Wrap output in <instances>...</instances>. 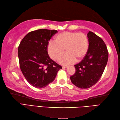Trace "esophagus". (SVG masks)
I'll list each match as a JSON object with an SVG mask.
<instances>
[{"label":"esophagus","mask_w":120,"mask_h":120,"mask_svg":"<svg viewBox=\"0 0 120 120\" xmlns=\"http://www.w3.org/2000/svg\"><path fill=\"white\" fill-rule=\"evenodd\" d=\"M67 67H68V66H63L62 67L63 68H67Z\"/></svg>","instance_id":"34e87169"}]
</instances>
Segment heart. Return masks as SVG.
I'll return each mask as SVG.
<instances>
[{"label": "heart", "mask_w": 120, "mask_h": 120, "mask_svg": "<svg viewBox=\"0 0 120 120\" xmlns=\"http://www.w3.org/2000/svg\"><path fill=\"white\" fill-rule=\"evenodd\" d=\"M89 41L86 34L82 32L66 31L55 36L54 41L48 45L47 52L54 60H58L65 50L66 54L61 57L60 62L63 65H70L81 60L87 52Z\"/></svg>", "instance_id": "b5f03b06"}]
</instances>
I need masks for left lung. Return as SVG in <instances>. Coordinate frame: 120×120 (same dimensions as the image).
<instances>
[{
  "mask_svg": "<svg viewBox=\"0 0 120 120\" xmlns=\"http://www.w3.org/2000/svg\"><path fill=\"white\" fill-rule=\"evenodd\" d=\"M89 48L83 60L74 65L75 73L70 76L75 86L87 89L94 86L102 75L108 59V52L103 39L89 31L87 34Z\"/></svg>",
  "mask_w": 120,
  "mask_h": 120,
  "instance_id": "obj_1",
  "label": "left lung"
}]
</instances>
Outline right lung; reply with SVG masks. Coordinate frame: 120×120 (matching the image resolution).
<instances>
[{"instance_id": "1", "label": "right lung", "mask_w": 120, "mask_h": 120, "mask_svg": "<svg viewBox=\"0 0 120 120\" xmlns=\"http://www.w3.org/2000/svg\"><path fill=\"white\" fill-rule=\"evenodd\" d=\"M55 30L39 29L24 37L18 49L20 68L26 80L37 88H43L55 79L62 66L50 58L47 46Z\"/></svg>"}]
</instances>
